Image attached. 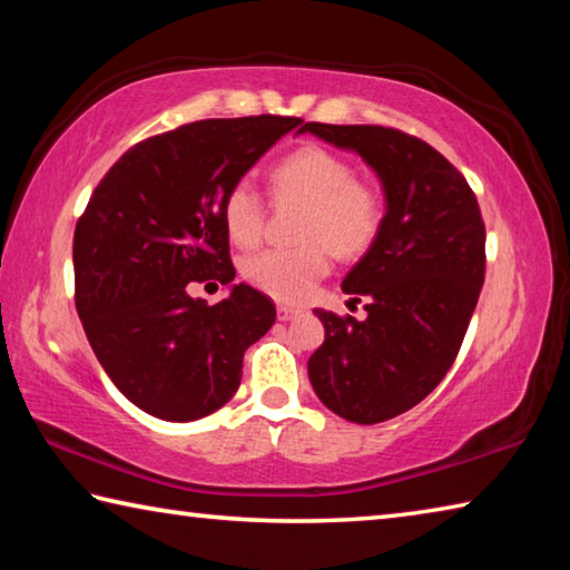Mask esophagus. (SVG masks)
Returning <instances> with one entry per match:
<instances>
[{"label": "esophagus", "mask_w": 570, "mask_h": 570, "mask_svg": "<svg viewBox=\"0 0 570 570\" xmlns=\"http://www.w3.org/2000/svg\"><path fill=\"white\" fill-rule=\"evenodd\" d=\"M276 314H278V320H282V322H292L294 320V316L298 314V308H294V306H278L276 308Z\"/></svg>", "instance_id": "34e87169"}]
</instances>
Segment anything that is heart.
Returning a JSON list of instances; mask_svg holds the SVG:
<instances>
[{
  "label": "heart",
  "mask_w": 570,
  "mask_h": 570,
  "mask_svg": "<svg viewBox=\"0 0 570 570\" xmlns=\"http://www.w3.org/2000/svg\"><path fill=\"white\" fill-rule=\"evenodd\" d=\"M272 190L282 204L304 206L298 246L266 248L244 262V276L258 292L296 304L330 274L334 254L362 256L380 236L384 198L372 183L354 178V168L336 153L304 146L272 168ZM266 206L248 178L236 180L224 198V226L238 246H254L264 236Z\"/></svg>",
  "instance_id": "obj_1"
}]
</instances>
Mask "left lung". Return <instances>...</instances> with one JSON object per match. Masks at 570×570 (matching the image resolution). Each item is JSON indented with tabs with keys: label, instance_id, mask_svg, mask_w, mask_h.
Returning <instances> with one entry per match:
<instances>
[{
	"label": "left lung",
	"instance_id": "8db88e82",
	"mask_svg": "<svg viewBox=\"0 0 570 570\" xmlns=\"http://www.w3.org/2000/svg\"><path fill=\"white\" fill-rule=\"evenodd\" d=\"M302 132L360 153L387 198L380 236L342 284L366 320L316 308L324 344L308 356L326 407L377 424L422 402L455 362L485 282V224L462 173L414 135L326 122Z\"/></svg>",
	"mask_w": 570,
	"mask_h": 570
}]
</instances>
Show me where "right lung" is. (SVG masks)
<instances>
[{"label":"right lung","instance_id":"right-lung-1","mask_svg":"<svg viewBox=\"0 0 570 570\" xmlns=\"http://www.w3.org/2000/svg\"><path fill=\"white\" fill-rule=\"evenodd\" d=\"M302 125L248 115L180 125L122 153L75 226V306L95 356L135 407L190 422L234 397L244 354L276 306L236 284L214 306L190 284H230L226 190Z\"/></svg>","mask_w":570,"mask_h":570}]
</instances>
